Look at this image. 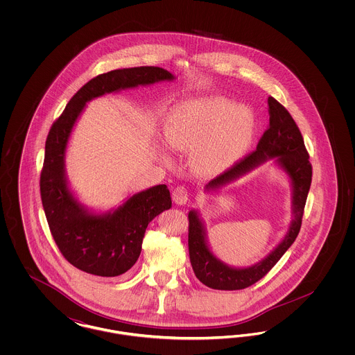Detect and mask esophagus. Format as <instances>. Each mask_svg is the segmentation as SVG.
<instances>
[{
	"label": "esophagus",
	"instance_id": "esophagus-1",
	"mask_svg": "<svg viewBox=\"0 0 355 355\" xmlns=\"http://www.w3.org/2000/svg\"><path fill=\"white\" fill-rule=\"evenodd\" d=\"M171 197H173L174 203H177V205H185V203L187 202V200H189V193H187V190H186L184 186H177V187L173 190Z\"/></svg>",
	"mask_w": 355,
	"mask_h": 355
}]
</instances>
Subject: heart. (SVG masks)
Returning a JSON list of instances; mask_svg holds the SVG:
<instances>
[{
    "label": "heart",
    "mask_w": 355,
    "mask_h": 355,
    "mask_svg": "<svg viewBox=\"0 0 355 355\" xmlns=\"http://www.w3.org/2000/svg\"><path fill=\"white\" fill-rule=\"evenodd\" d=\"M253 114L223 97L175 105L166 119L165 138L174 149L193 152L203 169L218 168L245 152L254 135Z\"/></svg>",
    "instance_id": "heart-1"
}]
</instances>
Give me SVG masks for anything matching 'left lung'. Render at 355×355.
<instances>
[{
	"label": "left lung",
	"instance_id": "obj_1",
	"mask_svg": "<svg viewBox=\"0 0 355 355\" xmlns=\"http://www.w3.org/2000/svg\"><path fill=\"white\" fill-rule=\"evenodd\" d=\"M269 103V129L258 142L257 150L236 162L205 186L206 193H217L234 184L252 170L272 159L286 174L291 187V220L286 234L263 259L248 268H236L220 261L211 252L207 232L197 209L189 211V255L196 277L203 285L217 290H241L252 286L286 253L300 233L304 203L311 185V164L304 148V138L286 109L272 97Z\"/></svg>",
	"mask_w": 355,
	"mask_h": 355
}]
</instances>
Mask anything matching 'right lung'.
<instances>
[{"label": "right lung", "instance_id": "1", "mask_svg": "<svg viewBox=\"0 0 355 355\" xmlns=\"http://www.w3.org/2000/svg\"><path fill=\"white\" fill-rule=\"evenodd\" d=\"M175 77L157 67L117 69L85 84L69 101L46 138L41 173V200L60 252L77 269L117 277L129 270L139 257L150 220L171 207L166 185L152 186L125 198L119 207L98 211L78 200L69 184L67 149L71 132L87 102L110 93L148 86Z\"/></svg>", "mask_w": 355, "mask_h": 355}]
</instances>
